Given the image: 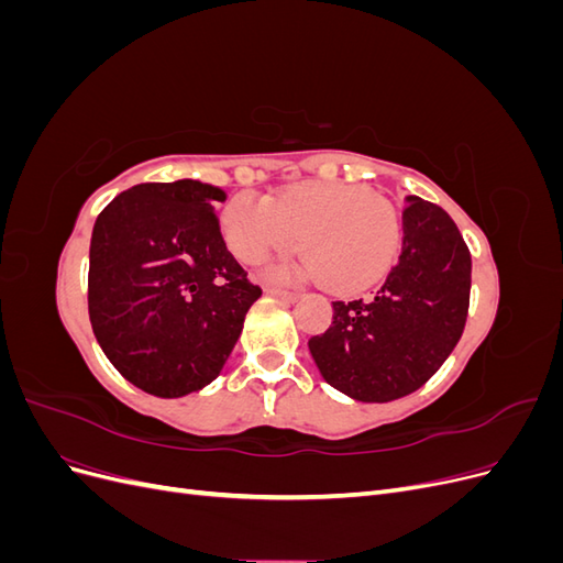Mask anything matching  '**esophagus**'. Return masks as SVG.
I'll list each match as a JSON object with an SVG mask.
<instances>
[{"label": "esophagus", "instance_id": "34e87169", "mask_svg": "<svg viewBox=\"0 0 563 563\" xmlns=\"http://www.w3.org/2000/svg\"><path fill=\"white\" fill-rule=\"evenodd\" d=\"M267 294L269 296H275V298H279V300H284V302H296L300 296L298 294H294V291H284V288H267Z\"/></svg>", "mask_w": 563, "mask_h": 563}]
</instances>
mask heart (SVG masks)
I'll return each mask as SVG.
<instances>
[{
  "label": "heart",
  "instance_id": "heart-1",
  "mask_svg": "<svg viewBox=\"0 0 563 563\" xmlns=\"http://www.w3.org/2000/svg\"><path fill=\"white\" fill-rule=\"evenodd\" d=\"M230 253L244 265L298 246L308 253L302 277L329 282L340 294L364 291L387 275L401 246L397 209L364 187L345 183H300L267 203L234 197L220 213Z\"/></svg>",
  "mask_w": 563,
  "mask_h": 563
}]
</instances>
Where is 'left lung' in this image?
Listing matches in <instances>:
<instances>
[{
  "label": "left lung",
  "instance_id": "left-lung-1",
  "mask_svg": "<svg viewBox=\"0 0 563 563\" xmlns=\"http://www.w3.org/2000/svg\"><path fill=\"white\" fill-rule=\"evenodd\" d=\"M401 220V255L380 291L335 300L329 331L308 343L321 378L356 401L411 395L465 329L472 258L455 223L420 197H406Z\"/></svg>",
  "mask_w": 563,
  "mask_h": 563
}]
</instances>
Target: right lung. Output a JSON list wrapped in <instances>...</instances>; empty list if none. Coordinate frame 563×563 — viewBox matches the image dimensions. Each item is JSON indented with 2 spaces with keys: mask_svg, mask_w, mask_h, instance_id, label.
Masks as SVG:
<instances>
[{
  "mask_svg": "<svg viewBox=\"0 0 563 563\" xmlns=\"http://www.w3.org/2000/svg\"><path fill=\"white\" fill-rule=\"evenodd\" d=\"M225 201L201 180L143 183L100 211L89 249V319L110 364L162 399L213 383L261 288L228 251Z\"/></svg>",
  "mask_w": 563,
  "mask_h": 563,
  "instance_id": "add662e5",
  "label": "right lung"
}]
</instances>
